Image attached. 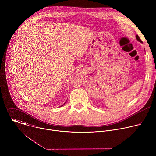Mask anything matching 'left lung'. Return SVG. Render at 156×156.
<instances>
[{"mask_svg": "<svg viewBox=\"0 0 156 156\" xmlns=\"http://www.w3.org/2000/svg\"><path fill=\"white\" fill-rule=\"evenodd\" d=\"M136 39H137L139 42H142V41L140 39V38L139 37V36H138V35H136Z\"/></svg>", "mask_w": 156, "mask_h": 156, "instance_id": "8db88e82", "label": "left lung"}]
</instances>
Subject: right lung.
<instances>
[{
    "mask_svg": "<svg viewBox=\"0 0 156 156\" xmlns=\"http://www.w3.org/2000/svg\"><path fill=\"white\" fill-rule=\"evenodd\" d=\"M65 103H66V102H65V103H64V104H63V105H61V106H63V105H64V104H65Z\"/></svg>",
    "mask_w": 156,
    "mask_h": 156,
    "instance_id": "add662e5",
    "label": "right lung"
}]
</instances>
